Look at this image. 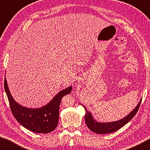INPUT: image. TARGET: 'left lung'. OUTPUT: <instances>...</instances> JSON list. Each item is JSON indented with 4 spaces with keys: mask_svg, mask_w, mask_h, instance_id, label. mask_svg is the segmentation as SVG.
Wrapping results in <instances>:
<instances>
[{
    "mask_svg": "<svg viewBox=\"0 0 150 150\" xmlns=\"http://www.w3.org/2000/svg\"><path fill=\"white\" fill-rule=\"evenodd\" d=\"M141 100H142V99L140 100L137 106L125 117H124L120 120L112 121V122H98L93 118L91 113L88 110H87L86 107L83 106L82 104H81V105L83 107L85 110H86L85 121H86L87 127L91 131L95 132V133L103 134L111 133V132L117 131V130H119L120 128L125 125V124L127 123L130 120H132V117L137 114L138 108L140 106Z\"/></svg>",
    "mask_w": 150,
    "mask_h": 150,
    "instance_id": "8db88e82",
    "label": "left lung"
}]
</instances>
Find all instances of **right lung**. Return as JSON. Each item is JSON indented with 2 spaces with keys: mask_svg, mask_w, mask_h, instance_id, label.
Masks as SVG:
<instances>
[{
  "mask_svg": "<svg viewBox=\"0 0 150 150\" xmlns=\"http://www.w3.org/2000/svg\"><path fill=\"white\" fill-rule=\"evenodd\" d=\"M4 89L13 116L22 126L37 133H49L57 126L59 106L62 98L69 94L72 87L69 86L61 90L46 105L36 108H27L14 100L8 88L6 76Z\"/></svg>",
  "mask_w": 150,
  "mask_h": 150,
  "instance_id": "add662e5",
  "label": "right lung"
}]
</instances>
